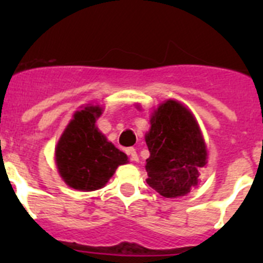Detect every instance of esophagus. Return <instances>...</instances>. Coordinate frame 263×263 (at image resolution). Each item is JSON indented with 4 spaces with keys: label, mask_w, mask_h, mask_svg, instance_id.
<instances>
[{
    "label": "esophagus",
    "mask_w": 263,
    "mask_h": 263,
    "mask_svg": "<svg viewBox=\"0 0 263 263\" xmlns=\"http://www.w3.org/2000/svg\"><path fill=\"white\" fill-rule=\"evenodd\" d=\"M127 154H128L129 160L131 161H135V163H137V161H139V156H137L136 150H135L134 147H129L128 150H127Z\"/></svg>",
    "instance_id": "34e87169"
}]
</instances>
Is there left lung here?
<instances>
[{"label":"left lung","instance_id":"8db88e82","mask_svg":"<svg viewBox=\"0 0 263 263\" xmlns=\"http://www.w3.org/2000/svg\"><path fill=\"white\" fill-rule=\"evenodd\" d=\"M145 141L147 184L166 198L185 196L200 182L208 150L192 113L177 100H166L151 115Z\"/></svg>","mask_w":263,"mask_h":263}]
</instances>
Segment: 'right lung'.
<instances>
[{"label":"right lung","instance_id":"right-lung-1","mask_svg":"<svg viewBox=\"0 0 263 263\" xmlns=\"http://www.w3.org/2000/svg\"><path fill=\"white\" fill-rule=\"evenodd\" d=\"M102 112L99 105H86L78 110L55 146L58 173L75 190H99L119 165L128 163L126 154L108 141L95 126Z\"/></svg>","mask_w":263,"mask_h":263}]
</instances>
